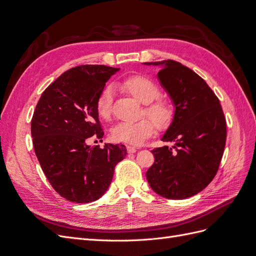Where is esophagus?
Segmentation results:
<instances>
[{"instance_id":"esophagus-1","label":"esophagus","mask_w":256,"mask_h":256,"mask_svg":"<svg viewBox=\"0 0 256 256\" xmlns=\"http://www.w3.org/2000/svg\"><path fill=\"white\" fill-rule=\"evenodd\" d=\"M127 147V152H136V150H138V148H136V147H134V146H131V145H127L126 146Z\"/></svg>"}]
</instances>
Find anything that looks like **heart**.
<instances>
[{
    "mask_svg": "<svg viewBox=\"0 0 256 256\" xmlns=\"http://www.w3.org/2000/svg\"><path fill=\"white\" fill-rule=\"evenodd\" d=\"M120 86L144 104L143 111L148 118H142L134 122H122L111 130V138L115 142L138 145L147 140L154 131V126L164 130L168 128L174 118L173 108L168 100L159 98L161 95L158 85L144 76H132L124 80ZM113 88L111 85L100 92L96 102V110L102 118L108 120L112 113ZM155 125L154 126L153 124Z\"/></svg>",
    "mask_w": 256,
    "mask_h": 256,
    "instance_id": "b5f03b06",
    "label": "heart"
}]
</instances>
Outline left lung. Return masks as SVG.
Wrapping results in <instances>:
<instances>
[{
    "label": "left lung",
    "mask_w": 256,
    "mask_h": 256,
    "mask_svg": "<svg viewBox=\"0 0 256 256\" xmlns=\"http://www.w3.org/2000/svg\"><path fill=\"white\" fill-rule=\"evenodd\" d=\"M160 66L158 79L173 100L174 118L164 142L154 148V164L146 178L157 194L184 200L196 196L214 180L226 142V122L218 97L207 83L176 60L150 62Z\"/></svg>",
    "instance_id": "left-lung-1"
}]
</instances>
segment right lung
Returning <instances> with one entry per match:
<instances>
[{"label": "right lung", "mask_w": 256, "mask_h": 256, "mask_svg": "<svg viewBox=\"0 0 256 256\" xmlns=\"http://www.w3.org/2000/svg\"><path fill=\"white\" fill-rule=\"evenodd\" d=\"M118 69L104 65L70 68L44 90L34 111L30 134L36 157L53 189L70 202L90 203L102 198L115 166L127 154L125 145H88L90 136L104 134L96 102Z\"/></svg>", "instance_id": "1"}]
</instances>
